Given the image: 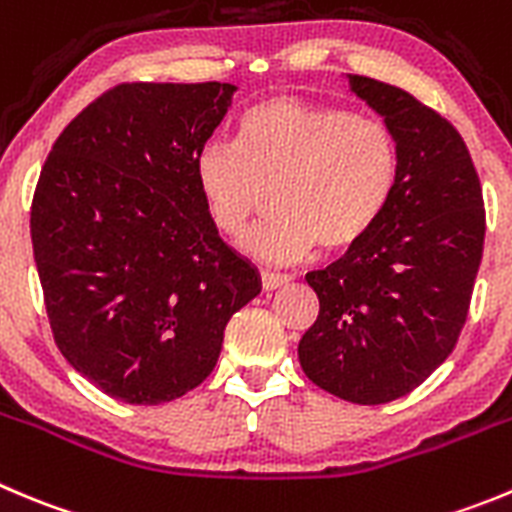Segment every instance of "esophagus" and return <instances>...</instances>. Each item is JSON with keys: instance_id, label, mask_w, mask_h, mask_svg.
Masks as SVG:
<instances>
[{"instance_id": "obj_1", "label": "esophagus", "mask_w": 512, "mask_h": 512, "mask_svg": "<svg viewBox=\"0 0 512 512\" xmlns=\"http://www.w3.org/2000/svg\"><path fill=\"white\" fill-rule=\"evenodd\" d=\"M260 280H262V290H265V293H272V290H278V288H283V285L290 283L288 275H280V272H262Z\"/></svg>"}]
</instances>
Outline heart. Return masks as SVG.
<instances>
[{
  "label": "heart",
  "instance_id": "heart-1",
  "mask_svg": "<svg viewBox=\"0 0 512 512\" xmlns=\"http://www.w3.org/2000/svg\"><path fill=\"white\" fill-rule=\"evenodd\" d=\"M214 227L240 240L275 194L278 217L245 240L252 255L290 265L321 245H364L394 202L401 148L379 116L272 95L247 108L240 143L207 141L194 164Z\"/></svg>",
  "mask_w": 512,
  "mask_h": 512
}]
</instances>
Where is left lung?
<instances>
[{
	"instance_id": "1",
	"label": "left lung",
	"mask_w": 512,
	"mask_h": 512,
	"mask_svg": "<svg viewBox=\"0 0 512 512\" xmlns=\"http://www.w3.org/2000/svg\"><path fill=\"white\" fill-rule=\"evenodd\" d=\"M348 83L399 138V186L364 245L305 275L321 310L298 358L328 394L386 404L455 348L480 270L485 207L470 151L447 118L396 85L364 75Z\"/></svg>"
}]
</instances>
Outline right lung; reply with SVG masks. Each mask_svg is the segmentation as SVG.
Returning a JSON list of instances; mask_svg holds the SVG:
<instances>
[{"mask_svg":"<svg viewBox=\"0 0 512 512\" xmlns=\"http://www.w3.org/2000/svg\"><path fill=\"white\" fill-rule=\"evenodd\" d=\"M229 83H121L57 136L30 232L57 348L126 404H164L217 366L224 328L260 293L197 186Z\"/></svg>","mask_w":512,"mask_h":512,"instance_id":"1","label":"right lung"}]
</instances>
